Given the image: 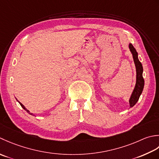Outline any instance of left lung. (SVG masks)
I'll list each match as a JSON object with an SVG mask.
<instances>
[{"label":"left lung","instance_id":"left-lung-1","mask_svg":"<svg viewBox=\"0 0 159 159\" xmlns=\"http://www.w3.org/2000/svg\"><path fill=\"white\" fill-rule=\"evenodd\" d=\"M128 47L130 51V52L132 55V57H133L134 62L136 67V73H137L135 86L129 99V107L132 108V107H133L136 103H137L139 98H140L142 92H143L144 87V79L143 77V66H142L140 61L139 60L138 53L137 52V51H136L134 47L132 46V44L131 43H129Z\"/></svg>","mask_w":159,"mask_h":159}]
</instances>
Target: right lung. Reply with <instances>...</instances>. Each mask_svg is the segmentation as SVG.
Returning a JSON list of instances; mask_svg holds the SVG:
<instances>
[{
    "mask_svg": "<svg viewBox=\"0 0 159 159\" xmlns=\"http://www.w3.org/2000/svg\"><path fill=\"white\" fill-rule=\"evenodd\" d=\"M16 100H17V99H16ZM17 101H18V100H17ZM18 102L19 103H20V106H22V108H23L24 110H25V111H27V112L29 113V114H30V115H34V116H35V115L34 114L33 115V114H32V113H31V112H30V111H28V110H27V108H25V107L24 106V105H22V103H20V102H19V101H18Z\"/></svg>",
    "mask_w": 159,
    "mask_h": 159,
    "instance_id": "add662e5",
    "label": "right lung"
}]
</instances>
